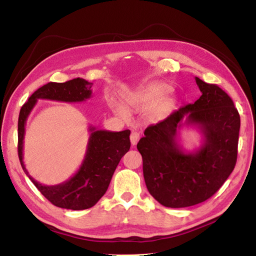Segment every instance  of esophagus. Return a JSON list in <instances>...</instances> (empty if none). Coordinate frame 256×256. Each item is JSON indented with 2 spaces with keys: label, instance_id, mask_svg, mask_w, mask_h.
I'll return each mask as SVG.
<instances>
[{
  "label": "esophagus",
  "instance_id": "esophagus-1",
  "mask_svg": "<svg viewBox=\"0 0 256 256\" xmlns=\"http://www.w3.org/2000/svg\"><path fill=\"white\" fill-rule=\"evenodd\" d=\"M139 138H140V136H139L138 132H132V134H130V136L132 146H136V144H137L138 141H139Z\"/></svg>",
  "mask_w": 256,
  "mask_h": 256
}]
</instances>
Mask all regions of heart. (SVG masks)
I'll return each instance as SVG.
<instances>
[{"label":"heart","mask_w":256,"mask_h":256,"mask_svg":"<svg viewBox=\"0 0 256 256\" xmlns=\"http://www.w3.org/2000/svg\"><path fill=\"white\" fill-rule=\"evenodd\" d=\"M172 92V86L163 82H154L140 90L130 94L126 98V104L134 110H142L154 108L148 114L150 121H159L168 116L176 106V99L168 96ZM115 110L120 115L126 112L121 106H115Z\"/></svg>","instance_id":"b5f03b06"}]
</instances>
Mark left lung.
<instances>
[{
	"label": "left lung",
	"instance_id": "obj_1",
	"mask_svg": "<svg viewBox=\"0 0 256 256\" xmlns=\"http://www.w3.org/2000/svg\"><path fill=\"white\" fill-rule=\"evenodd\" d=\"M202 95L144 132L137 148L150 194L165 207L182 208L212 196L234 170L240 119L232 99L216 84L196 77ZM196 126L202 146L186 152L178 130Z\"/></svg>",
	"mask_w": 256,
	"mask_h": 256
}]
</instances>
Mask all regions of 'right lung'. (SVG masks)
I'll return each mask as SVG.
<instances>
[{"label":"right lung","mask_w":256,"mask_h":256,"mask_svg":"<svg viewBox=\"0 0 256 256\" xmlns=\"http://www.w3.org/2000/svg\"><path fill=\"white\" fill-rule=\"evenodd\" d=\"M92 84L84 78H74L66 82H48L33 93L22 106L18 124V152L22 168L36 186L40 194L53 205L72 210L93 207L106 194L113 174L121 158L130 148V130L110 132L88 126V137L84 158L73 176L60 184L42 185L27 172L23 161L25 126L28 116L38 99L64 102H82L91 98Z\"/></svg>","instance_id":"obj_1"}]
</instances>
